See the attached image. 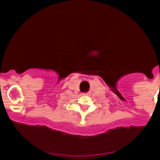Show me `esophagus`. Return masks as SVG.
<instances>
[{"instance_id": "esophagus-1", "label": "esophagus", "mask_w": 160, "mask_h": 160, "mask_svg": "<svg viewBox=\"0 0 160 160\" xmlns=\"http://www.w3.org/2000/svg\"><path fill=\"white\" fill-rule=\"evenodd\" d=\"M83 94L85 95V96H88V95H89V93H84Z\"/></svg>"}]
</instances>
